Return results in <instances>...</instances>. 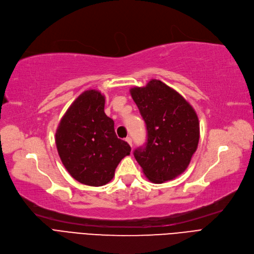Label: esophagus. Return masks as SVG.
<instances>
[{"label": "esophagus", "mask_w": 254, "mask_h": 254, "mask_svg": "<svg viewBox=\"0 0 254 254\" xmlns=\"http://www.w3.org/2000/svg\"><path fill=\"white\" fill-rule=\"evenodd\" d=\"M126 141L128 143V144H129L130 146H133V144H131V139H130V137H127V138L126 139Z\"/></svg>", "instance_id": "esophagus-1"}]
</instances>
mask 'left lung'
<instances>
[{
	"label": "left lung",
	"instance_id": "obj_1",
	"mask_svg": "<svg viewBox=\"0 0 254 254\" xmlns=\"http://www.w3.org/2000/svg\"><path fill=\"white\" fill-rule=\"evenodd\" d=\"M145 121L147 142L134 151L146 178L156 184L175 179L189 166L199 141V121L192 106L159 80L130 88Z\"/></svg>",
	"mask_w": 254,
	"mask_h": 254
}]
</instances>
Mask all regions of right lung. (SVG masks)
Here are the masks:
<instances>
[{
  "instance_id": "right-lung-1",
  "label": "right lung",
  "mask_w": 254,
  "mask_h": 254,
  "mask_svg": "<svg viewBox=\"0 0 254 254\" xmlns=\"http://www.w3.org/2000/svg\"><path fill=\"white\" fill-rule=\"evenodd\" d=\"M105 96L84 91L70 105L56 130V146L66 170L81 184L100 187L113 179L130 146L118 139L114 121L105 114Z\"/></svg>"
}]
</instances>
